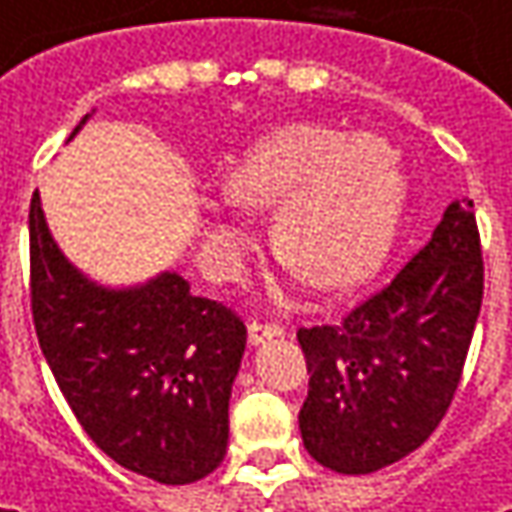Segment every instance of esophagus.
<instances>
[{"label":"esophagus","instance_id":"34e87169","mask_svg":"<svg viewBox=\"0 0 512 512\" xmlns=\"http://www.w3.org/2000/svg\"><path fill=\"white\" fill-rule=\"evenodd\" d=\"M275 336H284V327L281 324H272V321H249V342L252 345H263L266 339H275Z\"/></svg>","mask_w":512,"mask_h":512}]
</instances>
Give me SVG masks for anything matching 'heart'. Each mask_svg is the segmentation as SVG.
<instances>
[{"instance_id":"obj_1","label":"heart","mask_w":512,"mask_h":512,"mask_svg":"<svg viewBox=\"0 0 512 512\" xmlns=\"http://www.w3.org/2000/svg\"><path fill=\"white\" fill-rule=\"evenodd\" d=\"M226 191L252 211H278L275 249L304 284L339 292L362 284L391 246L403 211V170L385 138L298 124L260 138L228 173ZM252 234L214 211L208 260L237 275Z\"/></svg>"}]
</instances>
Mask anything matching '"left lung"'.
Returning a JSON list of instances; mask_svg holds the SVG:
<instances>
[{
	"instance_id": "1",
	"label": "left lung",
	"mask_w": 512,
	"mask_h": 512,
	"mask_svg": "<svg viewBox=\"0 0 512 512\" xmlns=\"http://www.w3.org/2000/svg\"><path fill=\"white\" fill-rule=\"evenodd\" d=\"M481 298L475 211L455 199L391 284L339 324L298 330L310 374L298 426L318 464L368 475L429 440L458 391Z\"/></svg>"
}]
</instances>
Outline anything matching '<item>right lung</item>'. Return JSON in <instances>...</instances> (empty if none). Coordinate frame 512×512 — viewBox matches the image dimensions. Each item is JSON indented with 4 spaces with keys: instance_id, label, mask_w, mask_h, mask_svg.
I'll use <instances>...</instances> for the list:
<instances>
[{
    "instance_id": "add662e5",
    "label": "right lung",
    "mask_w": 512,
    "mask_h": 512,
    "mask_svg": "<svg viewBox=\"0 0 512 512\" xmlns=\"http://www.w3.org/2000/svg\"><path fill=\"white\" fill-rule=\"evenodd\" d=\"M28 234L37 339L83 432L159 484L211 475L226 458L246 324L194 295L179 272L121 289L95 284L54 243L37 191Z\"/></svg>"
}]
</instances>
